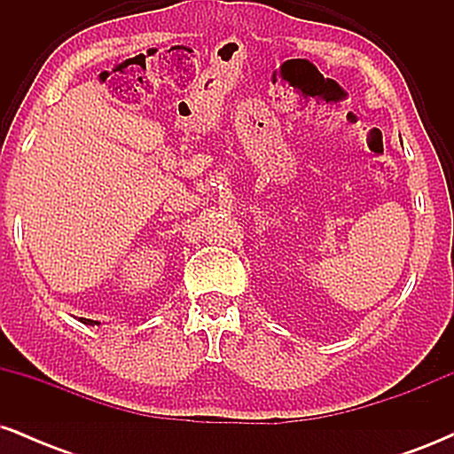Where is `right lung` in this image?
<instances>
[{
  "label": "right lung",
  "mask_w": 454,
  "mask_h": 454,
  "mask_svg": "<svg viewBox=\"0 0 454 454\" xmlns=\"http://www.w3.org/2000/svg\"><path fill=\"white\" fill-rule=\"evenodd\" d=\"M82 325H100V322H96V320H87V317H82Z\"/></svg>",
  "instance_id": "add662e5"
}]
</instances>
